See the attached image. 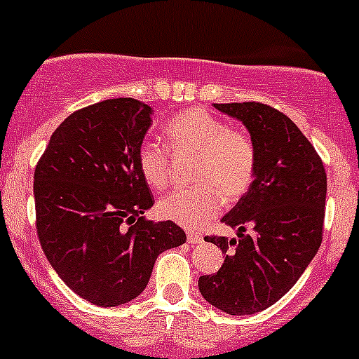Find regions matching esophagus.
<instances>
[{
    "label": "esophagus",
    "instance_id": "obj_1",
    "mask_svg": "<svg viewBox=\"0 0 359 359\" xmlns=\"http://www.w3.org/2000/svg\"><path fill=\"white\" fill-rule=\"evenodd\" d=\"M201 241H203L201 234H198V233H187V243L198 245V243H201Z\"/></svg>",
    "mask_w": 359,
    "mask_h": 359
}]
</instances>
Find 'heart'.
Here are the masks:
<instances>
[{"label":"heart","instance_id":"obj_1","mask_svg":"<svg viewBox=\"0 0 359 359\" xmlns=\"http://www.w3.org/2000/svg\"><path fill=\"white\" fill-rule=\"evenodd\" d=\"M173 154L198 156L196 184L193 191H173L158 201V213L166 220L200 229L222 210V196L238 201L255 179L257 154L245 132L229 128L224 119L201 107L173 116L165 126ZM137 163L144 180L153 189H163L170 177V153L161 144L144 140Z\"/></svg>","mask_w":359,"mask_h":359}]
</instances>
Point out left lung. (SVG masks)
Wrapping results in <instances>:
<instances>
[{"label":"left lung","mask_w":359,"mask_h":359,"mask_svg":"<svg viewBox=\"0 0 359 359\" xmlns=\"http://www.w3.org/2000/svg\"><path fill=\"white\" fill-rule=\"evenodd\" d=\"M236 118L255 146V179L222 217L238 240L206 236L226 255L198 281L203 299L233 316L267 309L297 283L323 236L327 173L313 144L283 112L266 104H213ZM252 233L246 234V229Z\"/></svg>","instance_id":"1"}]
</instances>
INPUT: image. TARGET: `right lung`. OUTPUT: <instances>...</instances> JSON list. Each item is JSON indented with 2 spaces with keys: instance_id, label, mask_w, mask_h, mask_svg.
<instances>
[{
  "instance_id": "add662e5",
  "label": "right lung",
  "mask_w": 359,
  "mask_h": 359,
  "mask_svg": "<svg viewBox=\"0 0 359 359\" xmlns=\"http://www.w3.org/2000/svg\"><path fill=\"white\" fill-rule=\"evenodd\" d=\"M153 107L109 99L72 112L34 170L36 229L46 259L81 299L130 302L165 250L186 243L172 220L144 219L154 205L137 163Z\"/></svg>"
}]
</instances>
